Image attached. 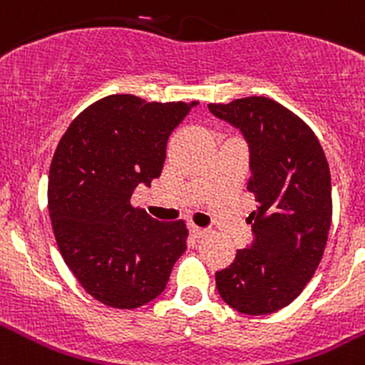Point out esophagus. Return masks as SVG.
Wrapping results in <instances>:
<instances>
[{
  "mask_svg": "<svg viewBox=\"0 0 365 365\" xmlns=\"http://www.w3.org/2000/svg\"><path fill=\"white\" fill-rule=\"evenodd\" d=\"M189 228H190V233H192V235L196 237V239H201V237H207L208 235V230L207 228H200V226H196V225H190Z\"/></svg>",
  "mask_w": 365,
  "mask_h": 365,
  "instance_id": "obj_1",
  "label": "esophagus"
}]
</instances>
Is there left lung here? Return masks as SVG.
<instances>
[{
	"mask_svg": "<svg viewBox=\"0 0 365 365\" xmlns=\"http://www.w3.org/2000/svg\"><path fill=\"white\" fill-rule=\"evenodd\" d=\"M215 118L250 144L247 190L258 201L247 222L253 242L215 272L226 305L265 316L294 302L314 277L331 222V178L316 133L289 108L264 96L210 103Z\"/></svg>",
	"mask_w": 365,
	"mask_h": 365,
	"instance_id": "8db88e82",
	"label": "left lung"
}]
</instances>
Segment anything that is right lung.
<instances>
[{"instance_id": "obj_1", "label": "right lung", "mask_w": 365, "mask_h": 365, "mask_svg": "<svg viewBox=\"0 0 365 365\" xmlns=\"http://www.w3.org/2000/svg\"><path fill=\"white\" fill-rule=\"evenodd\" d=\"M196 105L112 94L85 108L56 146L48 182L56 246L103 305L150 303L187 250L185 222L157 221L130 200L139 183L160 176L169 135Z\"/></svg>"}]
</instances>
